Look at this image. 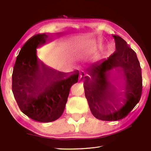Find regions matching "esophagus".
<instances>
[{"label":"esophagus","instance_id":"1","mask_svg":"<svg viewBox=\"0 0 151 151\" xmlns=\"http://www.w3.org/2000/svg\"><path fill=\"white\" fill-rule=\"evenodd\" d=\"M88 77V76H86L84 72H81V74H80V79H83L85 78V77Z\"/></svg>","mask_w":151,"mask_h":151}]
</instances>
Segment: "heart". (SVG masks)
Instances as JSON below:
<instances>
[{
  "label": "heart",
  "instance_id": "1",
  "mask_svg": "<svg viewBox=\"0 0 151 151\" xmlns=\"http://www.w3.org/2000/svg\"><path fill=\"white\" fill-rule=\"evenodd\" d=\"M102 47V45L101 43H91L89 44H87L84 47H83L81 48V52L83 54H91L93 53L97 50ZM109 53V50L108 48H104L102 51V55L103 56H106Z\"/></svg>",
  "mask_w": 151,
  "mask_h": 151
}]
</instances>
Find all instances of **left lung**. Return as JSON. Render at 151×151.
<instances>
[{"label":"left lung","instance_id":"8db88e82","mask_svg":"<svg viewBox=\"0 0 151 151\" xmlns=\"http://www.w3.org/2000/svg\"><path fill=\"white\" fill-rule=\"evenodd\" d=\"M113 37L116 51L106 60L87 68L90 77H85L84 83L91 113L103 121L125 118L140 101L142 90V70L136 53L120 36ZM119 89L124 91L121 92Z\"/></svg>","mask_w":151,"mask_h":151}]
</instances>
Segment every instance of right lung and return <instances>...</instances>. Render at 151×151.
Instances as JSON below:
<instances>
[{
    "mask_svg": "<svg viewBox=\"0 0 151 151\" xmlns=\"http://www.w3.org/2000/svg\"><path fill=\"white\" fill-rule=\"evenodd\" d=\"M51 36L36 35L25 43L18 55L12 76V90L21 111L33 120L51 122L64 111L71 86L77 83L79 70L64 73L39 60L36 48Z\"/></svg>",
    "mask_w": 151,
    "mask_h": 151,
    "instance_id": "right-lung-1",
    "label": "right lung"
}]
</instances>
